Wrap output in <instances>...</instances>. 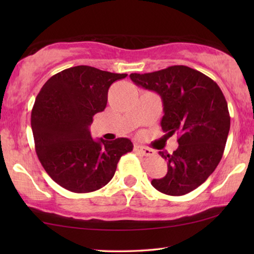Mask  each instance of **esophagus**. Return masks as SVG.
Listing matches in <instances>:
<instances>
[{
  "label": "esophagus",
  "instance_id": "obj_1",
  "mask_svg": "<svg viewBox=\"0 0 254 254\" xmlns=\"http://www.w3.org/2000/svg\"><path fill=\"white\" fill-rule=\"evenodd\" d=\"M134 150H135L136 152H139V153L142 154V156H145V157H151V156H153L154 153H156V151H154V150L150 149V148L142 147V145H135Z\"/></svg>",
  "mask_w": 254,
  "mask_h": 254
}]
</instances>
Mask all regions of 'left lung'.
Here are the masks:
<instances>
[{
    "label": "left lung",
    "mask_w": 254,
    "mask_h": 254,
    "mask_svg": "<svg viewBox=\"0 0 254 254\" xmlns=\"http://www.w3.org/2000/svg\"><path fill=\"white\" fill-rule=\"evenodd\" d=\"M133 83L161 97V127L178 134V148L169 154L168 173L151 185L171 196L188 194L200 186L220 163L230 131L224 95L213 79L187 66H170L148 74H131Z\"/></svg>",
    "instance_id": "obj_1"
}]
</instances>
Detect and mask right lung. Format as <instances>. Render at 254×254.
<instances>
[{"instance_id":"right-lung-1","label":"right lung","mask_w":254,"mask_h":254,"mask_svg":"<svg viewBox=\"0 0 254 254\" xmlns=\"http://www.w3.org/2000/svg\"><path fill=\"white\" fill-rule=\"evenodd\" d=\"M127 76L76 66L50 77L37 95L31 112L37 156L51 179L67 190L104 187L120 158L132 151L127 137L94 140L89 132L94 115L106 107L110 86Z\"/></svg>"}]
</instances>
